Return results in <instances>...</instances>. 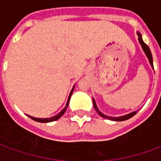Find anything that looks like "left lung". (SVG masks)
I'll return each mask as SVG.
<instances>
[{
    "instance_id": "8db88e82",
    "label": "left lung",
    "mask_w": 161,
    "mask_h": 161,
    "mask_svg": "<svg viewBox=\"0 0 161 161\" xmlns=\"http://www.w3.org/2000/svg\"><path fill=\"white\" fill-rule=\"evenodd\" d=\"M138 42H139V44L141 45L142 49H143V51H144V53L146 55V57L148 58V61L150 63L151 66H152V68L153 69V56H152V53H151L150 49L148 47V45L145 44V42L143 41L142 39V36L141 34H140V32H138ZM93 103H94V108H95V110H96V112L99 114L100 116H102V117H104V118H107L108 120H111V121H116V122H121V121H125L127 120V119H130V117H132L134 115H136L137 112H138V110H136V111H133V112H130L129 114H127V115H124V116H106V115H104L103 113H102L99 110V108L97 107V105H96V103H95V99L93 98Z\"/></svg>"
}]
</instances>
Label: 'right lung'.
<instances>
[{"label": "right lung", "instance_id": "obj_1", "mask_svg": "<svg viewBox=\"0 0 161 161\" xmlns=\"http://www.w3.org/2000/svg\"><path fill=\"white\" fill-rule=\"evenodd\" d=\"M74 86H75V85H74ZM74 87L72 88L71 92H70V95H69V96H68V99H67V102H66V106H65V108H63L61 111L58 113V114H57L56 116H52V117H46V118H37V117H34V116H29V115H27V116H29L30 118H31L32 120L36 121V122H38V123H50V122H53V121L58 120V118H60V117H61V116L64 115V113L66 112V108H67V107H68V104H69V101H70V98H71V95H72V94H73V91H74Z\"/></svg>", "mask_w": 161, "mask_h": 161}]
</instances>
